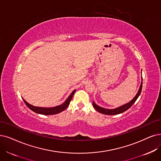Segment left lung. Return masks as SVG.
Returning <instances> with one entry per match:
<instances>
[{
	"label": "left lung",
	"mask_w": 161,
	"mask_h": 161,
	"mask_svg": "<svg viewBox=\"0 0 161 161\" xmlns=\"http://www.w3.org/2000/svg\"><path fill=\"white\" fill-rule=\"evenodd\" d=\"M142 86H143V79H142V82H141V84L140 85L139 91H138L137 94H136V96H135V97L133 98V100H131L129 103H127V104H126L124 106H122L121 107L117 108L115 109H113V110H109V109H105V108H101V107L98 106V105H96L94 102H92V105H93L94 108L96 109V110H97L98 112H99L101 114H103L115 115V114H121V113H123V112H125L126 110H127L130 107H131V106L134 104L135 102L137 100V99L138 98V97L141 94V90H142Z\"/></svg>",
	"instance_id": "obj_1"
}]
</instances>
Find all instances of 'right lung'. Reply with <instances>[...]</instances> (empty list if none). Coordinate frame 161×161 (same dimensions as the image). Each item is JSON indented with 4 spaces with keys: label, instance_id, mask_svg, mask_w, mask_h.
Segmentation results:
<instances>
[{
    "label": "right lung",
    "instance_id": "add662e5",
    "mask_svg": "<svg viewBox=\"0 0 161 161\" xmlns=\"http://www.w3.org/2000/svg\"><path fill=\"white\" fill-rule=\"evenodd\" d=\"M75 92V91H74L71 93V94L69 96V98L67 99V100L65 102L63 103V104L58 106H56V107H53V108H47L36 107V106L30 105L26 101H25L24 99H23V100L25 104V105H26L31 110H32L37 114H43V115H53V114H59L65 110V109L69 106V105L70 104V100H71Z\"/></svg>",
    "mask_w": 161,
    "mask_h": 161
}]
</instances>
